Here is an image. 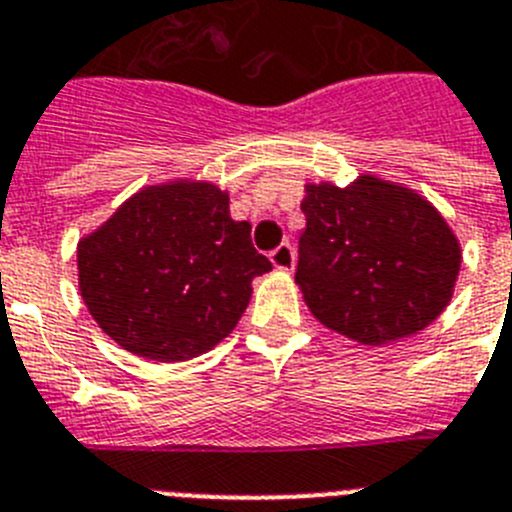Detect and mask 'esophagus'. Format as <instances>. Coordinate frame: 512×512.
I'll list each match as a JSON object with an SVG mask.
<instances>
[{
    "instance_id": "1",
    "label": "esophagus",
    "mask_w": 512,
    "mask_h": 512,
    "mask_svg": "<svg viewBox=\"0 0 512 512\" xmlns=\"http://www.w3.org/2000/svg\"><path fill=\"white\" fill-rule=\"evenodd\" d=\"M270 262H273L278 270H293V265H296V250H293L290 242H283V245L275 247V250L270 252Z\"/></svg>"
}]
</instances>
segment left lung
Returning <instances> with one entry per match:
<instances>
[{
	"label": "left lung",
	"instance_id": "1",
	"mask_svg": "<svg viewBox=\"0 0 512 512\" xmlns=\"http://www.w3.org/2000/svg\"><path fill=\"white\" fill-rule=\"evenodd\" d=\"M296 283L311 313L362 344L426 329L451 301L462 250L444 216L411 188L359 176L306 186Z\"/></svg>",
	"mask_w": 512,
	"mask_h": 512
}]
</instances>
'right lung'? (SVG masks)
I'll list each match as a JSON object with an SVG mask.
<instances>
[{"label":"right lung","mask_w":512,"mask_h":512,"mask_svg":"<svg viewBox=\"0 0 512 512\" xmlns=\"http://www.w3.org/2000/svg\"><path fill=\"white\" fill-rule=\"evenodd\" d=\"M250 222L211 183L147 186L78 242V288L119 347L155 362L199 357L232 334L252 278L273 270Z\"/></svg>","instance_id":"right-lung-1"}]
</instances>
